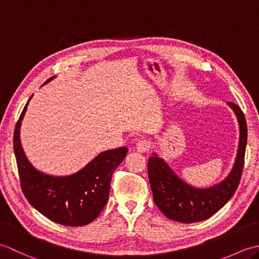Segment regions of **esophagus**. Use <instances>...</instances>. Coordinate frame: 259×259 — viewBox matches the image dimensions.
I'll list each match as a JSON object with an SVG mask.
<instances>
[{
	"label": "esophagus",
	"mask_w": 259,
	"mask_h": 259,
	"mask_svg": "<svg viewBox=\"0 0 259 259\" xmlns=\"http://www.w3.org/2000/svg\"><path fill=\"white\" fill-rule=\"evenodd\" d=\"M137 150L139 152H146L151 148V141L148 139H141L138 142H137Z\"/></svg>",
	"instance_id": "esophagus-1"
}]
</instances>
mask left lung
<instances>
[{
    "label": "left lung",
    "instance_id": "8db88e82",
    "mask_svg": "<svg viewBox=\"0 0 259 259\" xmlns=\"http://www.w3.org/2000/svg\"><path fill=\"white\" fill-rule=\"evenodd\" d=\"M228 106L237 117L240 135L234 167L222 183L210 188H195L181 180L157 153L148 160V177L153 200L164 216L171 221L185 224L205 221L226 205L238 188L245 161L247 123L237 104L228 102Z\"/></svg>",
    "mask_w": 259,
    "mask_h": 259
}]
</instances>
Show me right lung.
Masks as SVG:
<instances>
[{
  "label": "right lung",
  "mask_w": 259,
  "mask_h": 259,
  "mask_svg": "<svg viewBox=\"0 0 259 259\" xmlns=\"http://www.w3.org/2000/svg\"><path fill=\"white\" fill-rule=\"evenodd\" d=\"M27 104L29 101L16 122L13 136L22 191L38 212L54 223L70 227L90 224L107 205L112 174L122 162L128 149L120 147L103 151L78 172L64 177L38 171L27 160L20 141L21 121Z\"/></svg>",
  "instance_id": "obj_1"
}]
</instances>
